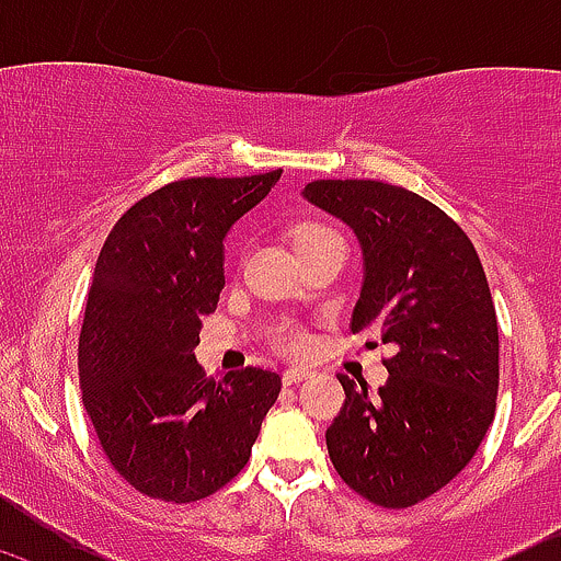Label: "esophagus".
I'll return each instance as SVG.
<instances>
[{
	"label": "esophagus",
	"mask_w": 561,
	"mask_h": 561,
	"mask_svg": "<svg viewBox=\"0 0 561 561\" xmlns=\"http://www.w3.org/2000/svg\"><path fill=\"white\" fill-rule=\"evenodd\" d=\"M307 377H312V369H307V366H290V369H285L282 380H285V386H293V382H301Z\"/></svg>",
	"instance_id": "34e87169"
}]
</instances>
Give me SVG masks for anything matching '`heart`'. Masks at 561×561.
<instances>
[{"mask_svg": "<svg viewBox=\"0 0 561 561\" xmlns=\"http://www.w3.org/2000/svg\"><path fill=\"white\" fill-rule=\"evenodd\" d=\"M287 236H290L293 249H296V252H301V249L312 247V244H317V241L333 239V236H336V230H331L328 225H322V222H314V219H298L296 225H290ZM279 344L285 350H290V353H298V350L304 347V333L298 331V328H285V331H279Z\"/></svg>", "mask_w": 561, "mask_h": 561, "instance_id": "1", "label": "heart"}]
</instances>
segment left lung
I'll use <instances>...</instances> for the list:
<instances>
[{"mask_svg":"<svg viewBox=\"0 0 561 561\" xmlns=\"http://www.w3.org/2000/svg\"><path fill=\"white\" fill-rule=\"evenodd\" d=\"M304 197L360 241L353 333L396 344L377 393L339 377L344 407L325 432L328 456L364 500L412 507L472 461L494 421L500 331L485 271L454 219L404 186L320 179Z\"/></svg>","mask_w":561,"mask_h":561,"instance_id":"obj_1","label":"left lung"}]
</instances>
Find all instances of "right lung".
<instances>
[{
	"mask_svg": "<svg viewBox=\"0 0 561 561\" xmlns=\"http://www.w3.org/2000/svg\"><path fill=\"white\" fill-rule=\"evenodd\" d=\"M279 175L173 181L124 211L100 249L78 339L83 407L113 469L151 500L228 485L282 390L276 371L217 382L195 358L225 287V236Z\"/></svg>",
	"mask_w": 561,
	"mask_h": 561,
	"instance_id": "obj_1",
	"label": "right lung"
}]
</instances>
